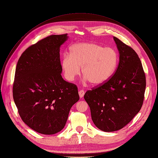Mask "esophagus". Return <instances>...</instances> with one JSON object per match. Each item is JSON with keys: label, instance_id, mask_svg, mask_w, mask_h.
<instances>
[{"label": "esophagus", "instance_id": "1", "mask_svg": "<svg viewBox=\"0 0 158 158\" xmlns=\"http://www.w3.org/2000/svg\"><path fill=\"white\" fill-rule=\"evenodd\" d=\"M78 93H79L80 98H83V96H84V94H85V91H84L83 89H81V90H80V91H79Z\"/></svg>", "mask_w": 158, "mask_h": 158}]
</instances>
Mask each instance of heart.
Listing matches in <instances>:
<instances>
[{"instance_id": "heart-1", "label": "heart", "mask_w": 158, "mask_h": 158, "mask_svg": "<svg viewBox=\"0 0 158 158\" xmlns=\"http://www.w3.org/2000/svg\"><path fill=\"white\" fill-rule=\"evenodd\" d=\"M118 64L115 49L104 47L94 42L75 44L61 60V67L67 80L72 81L78 76L81 67L82 75L93 86L107 82L114 74Z\"/></svg>"}]
</instances>
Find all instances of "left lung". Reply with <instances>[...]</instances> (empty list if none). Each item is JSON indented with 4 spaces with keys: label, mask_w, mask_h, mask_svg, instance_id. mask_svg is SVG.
Returning a JSON list of instances; mask_svg holds the SVG:
<instances>
[{
    "label": "left lung",
    "mask_w": 158,
    "mask_h": 158,
    "mask_svg": "<svg viewBox=\"0 0 158 158\" xmlns=\"http://www.w3.org/2000/svg\"><path fill=\"white\" fill-rule=\"evenodd\" d=\"M113 39L119 55L114 74L84 95L93 123L105 132L118 131L133 119L141 108L146 88V77L138 55L118 38Z\"/></svg>",
    "instance_id": "8db88e82"
}]
</instances>
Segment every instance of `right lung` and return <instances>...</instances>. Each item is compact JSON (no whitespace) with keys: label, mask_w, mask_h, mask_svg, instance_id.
<instances>
[{"label":"right lung","mask_w":158,"mask_h":158,"mask_svg":"<svg viewBox=\"0 0 158 158\" xmlns=\"http://www.w3.org/2000/svg\"><path fill=\"white\" fill-rule=\"evenodd\" d=\"M67 34L48 36L31 45L17 62L13 98L23 121L43 135L65 127L72 106L79 100L77 86L63 79L60 49Z\"/></svg>","instance_id":"obj_1"}]
</instances>
